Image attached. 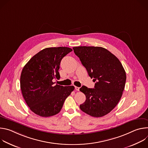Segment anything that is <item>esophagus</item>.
Returning <instances> with one entry per match:
<instances>
[{"instance_id":"obj_1","label":"esophagus","mask_w":148,"mask_h":148,"mask_svg":"<svg viewBox=\"0 0 148 148\" xmlns=\"http://www.w3.org/2000/svg\"><path fill=\"white\" fill-rule=\"evenodd\" d=\"M75 89L77 90V91H79V87H75Z\"/></svg>"}]
</instances>
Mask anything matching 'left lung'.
Returning <instances> with one entry per match:
<instances>
[{
  "label": "left lung",
  "mask_w": 148,
  "mask_h": 148,
  "mask_svg": "<svg viewBox=\"0 0 148 148\" xmlns=\"http://www.w3.org/2000/svg\"><path fill=\"white\" fill-rule=\"evenodd\" d=\"M89 76L95 82L94 88L83 86L80 91L86 100L81 111L94 117L110 113L119 102L126 79L125 71L118 58L101 47L79 46L73 48Z\"/></svg>",
  "instance_id": "8db88e82"
}]
</instances>
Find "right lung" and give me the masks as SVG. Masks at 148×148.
<instances>
[{"mask_svg":"<svg viewBox=\"0 0 148 148\" xmlns=\"http://www.w3.org/2000/svg\"><path fill=\"white\" fill-rule=\"evenodd\" d=\"M66 47H49L34 55L24 66L20 75L23 97L34 114L43 117L60 112L66 99L74 90V86L55 85L62 58L72 51Z\"/></svg>","mask_w":148,"mask_h":148,"instance_id":"right-lung-1","label":"right lung"}]
</instances>
